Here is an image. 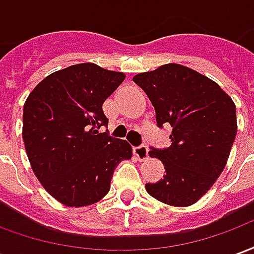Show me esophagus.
I'll return each instance as SVG.
<instances>
[{
  "label": "esophagus",
  "mask_w": 254,
  "mask_h": 254,
  "mask_svg": "<svg viewBox=\"0 0 254 254\" xmlns=\"http://www.w3.org/2000/svg\"><path fill=\"white\" fill-rule=\"evenodd\" d=\"M133 152H134L136 158H137L140 162L148 159V148H147V145H138V147H134V148H133Z\"/></svg>",
  "instance_id": "1"
}]
</instances>
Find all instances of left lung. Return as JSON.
<instances>
[{
    "mask_svg": "<svg viewBox=\"0 0 254 254\" xmlns=\"http://www.w3.org/2000/svg\"><path fill=\"white\" fill-rule=\"evenodd\" d=\"M133 81L155 107L158 127H173L170 147L148 152L162 160L166 176L145 189L165 204L189 207L226 167L237 134L234 102L211 78L180 64L138 73Z\"/></svg>",
    "mask_w": 254,
    "mask_h": 254,
    "instance_id": "1",
    "label": "left lung"
}]
</instances>
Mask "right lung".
I'll return each instance as SVG.
<instances>
[{
    "mask_svg": "<svg viewBox=\"0 0 254 254\" xmlns=\"http://www.w3.org/2000/svg\"><path fill=\"white\" fill-rule=\"evenodd\" d=\"M124 78L122 72L77 64L49 74L25 100L27 156L42 187L64 205L99 201L117 166L132 158L127 141L99 133L109 122L102 106Z\"/></svg>",
    "mask_w": 254,
    "mask_h": 254,
    "instance_id": "right-lung-1",
    "label": "right lung"
}]
</instances>
